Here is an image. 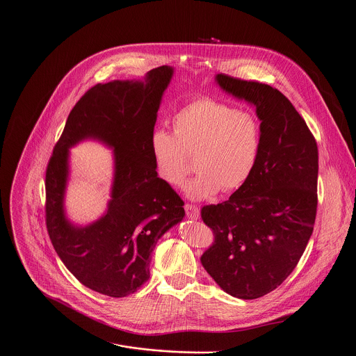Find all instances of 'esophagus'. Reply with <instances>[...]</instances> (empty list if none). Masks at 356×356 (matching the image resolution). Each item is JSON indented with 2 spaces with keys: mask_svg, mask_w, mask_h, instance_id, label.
Segmentation results:
<instances>
[{
  "mask_svg": "<svg viewBox=\"0 0 356 356\" xmlns=\"http://www.w3.org/2000/svg\"><path fill=\"white\" fill-rule=\"evenodd\" d=\"M184 209H186L187 218H190V219H200V208L198 207L191 205V204H186Z\"/></svg>",
  "mask_w": 356,
  "mask_h": 356,
  "instance_id": "esophagus-1",
  "label": "esophagus"
}]
</instances>
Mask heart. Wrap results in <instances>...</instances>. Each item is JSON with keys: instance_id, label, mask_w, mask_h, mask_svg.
<instances>
[{"instance_id": "b5f03b06", "label": "heart", "mask_w": 356, "mask_h": 356, "mask_svg": "<svg viewBox=\"0 0 356 356\" xmlns=\"http://www.w3.org/2000/svg\"><path fill=\"white\" fill-rule=\"evenodd\" d=\"M172 126L173 133H152L151 154L158 176L170 186L183 183L194 156L197 173L184 186L188 198L205 200L220 188L230 193L252 177L263 144L254 113L202 96L180 107Z\"/></svg>"}]
</instances>
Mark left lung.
Segmentation results:
<instances>
[{
    "label": "left lung",
    "mask_w": 356,
    "mask_h": 356,
    "mask_svg": "<svg viewBox=\"0 0 356 356\" xmlns=\"http://www.w3.org/2000/svg\"><path fill=\"white\" fill-rule=\"evenodd\" d=\"M215 81L256 107L263 144L248 183L229 200L202 207L215 242L201 263L226 293L257 299L288 278L313 233L318 151L302 115L278 89L223 74Z\"/></svg>",
    "instance_id": "8db88e82"
}]
</instances>
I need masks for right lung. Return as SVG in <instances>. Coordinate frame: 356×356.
<instances>
[{"instance_id": "1", "label": "right lung", "mask_w": 356, "mask_h": 356, "mask_svg": "<svg viewBox=\"0 0 356 356\" xmlns=\"http://www.w3.org/2000/svg\"><path fill=\"white\" fill-rule=\"evenodd\" d=\"M175 70L162 65L138 81L90 88L71 110L46 170V225L68 271L86 288L111 296L134 293L149 280L156 242L183 220L184 202L156 173L151 136ZM95 139L113 149L115 173L105 213L79 227L63 207L69 148Z\"/></svg>"}]
</instances>
